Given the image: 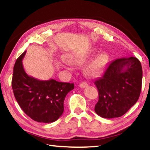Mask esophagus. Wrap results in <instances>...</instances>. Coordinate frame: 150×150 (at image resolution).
<instances>
[{"instance_id": "esophagus-1", "label": "esophagus", "mask_w": 150, "mask_h": 150, "mask_svg": "<svg viewBox=\"0 0 150 150\" xmlns=\"http://www.w3.org/2000/svg\"><path fill=\"white\" fill-rule=\"evenodd\" d=\"M88 86V84L86 82H83V83H81V84L79 85V87H81V88H85V87H87Z\"/></svg>"}]
</instances>
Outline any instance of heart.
<instances>
[{
  "instance_id": "b5f03b06",
  "label": "heart",
  "mask_w": 150,
  "mask_h": 150,
  "mask_svg": "<svg viewBox=\"0 0 150 150\" xmlns=\"http://www.w3.org/2000/svg\"><path fill=\"white\" fill-rule=\"evenodd\" d=\"M97 50H93L87 54L79 55L71 57L70 62L74 65H81L94 56ZM109 60V55L105 51L98 52L85 69V73L89 77H96L102 71Z\"/></svg>"
}]
</instances>
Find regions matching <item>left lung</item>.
<instances>
[{"instance_id": "left-lung-1", "label": "left lung", "mask_w": 150, "mask_h": 150, "mask_svg": "<svg viewBox=\"0 0 150 150\" xmlns=\"http://www.w3.org/2000/svg\"><path fill=\"white\" fill-rule=\"evenodd\" d=\"M142 82L141 63L135 57L117 59L95 81L98 101L95 111L105 118L120 117L138 101Z\"/></svg>"}]
</instances>
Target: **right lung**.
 <instances>
[{
  "label": "right lung",
  "mask_w": 150,
  "mask_h": 150,
  "mask_svg": "<svg viewBox=\"0 0 150 150\" xmlns=\"http://www.w3.org/2000/svg\"><path fill=\"white\" fill-rule=\"evenodd\" d=\"M24 52L14 66L12 87L20 108L33 120L43 123L54 122L63 112V102L74 84L54 79L41 81L27 74L22 59Z\"/></svg>",
  "instance_id": "1"
}]
</instances>
